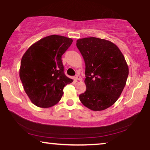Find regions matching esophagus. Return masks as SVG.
I'll return each mask as SVG.
<instances>
[{
	"label": "esophagus",
	"instance_id": "1",
	"mask_svg": "<svg viewBox=\"0 0 150 150\" xmlns=\"http://www.w3.org/2000/svg\"><path fill=\"white\" fill-rule=\"evenodd\" d=\"M76 79H77V80H79V81H81L82 80V78H81V77L80 76V75H76Z\"/></svg>",
	"mask_w": 150,
	"mask_h": 150
}]
</instances>
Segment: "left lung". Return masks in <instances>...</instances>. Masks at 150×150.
Wrapping results in <instances>:
<instances>
[{
	"instance_id": "obj_1",
	"label": "left lung",
	"mask_w": 150,
	"mask_h": 150,
	"mask_svg": "<svg viewBox=\"0 0 150 150\" xmlns=\"http://www.w3.org/2000/svg\"><path fill=\"white\" fill-rule=\"evenodd\" d=\"M76 45L86 66V90L79 100L93 111L108 108L126 84L129 68L123 53L115 44L95 37L78 39Z\"/></svg>"
}]
</instances>
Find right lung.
Segmentation results:
<instances>
[{"mask_svg": "<svg viewBox=\"0 0 150 150\" xmlns=\"http://www.w3.org/2000/svg\"><path fill=\"white\" fill-rule=\"evenodd\" d=\"M72 42L70 38L49 35L33 44L24 53L20 79L26 94L36 106L47 108L57 104L65 86L73 81L64 73L62 61Z\"/></svg>", "mask_w": 150, "mask_h": 150, "instance_id": "add662e5", "label": "right lung"}]
</instances>
